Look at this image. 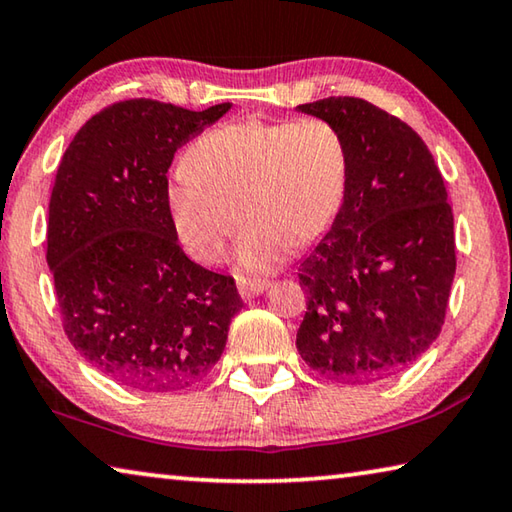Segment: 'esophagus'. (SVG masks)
<instances>
[{"label": "esophagus", "mask_w": 512, "mask_h": 512, "mask_svg": "<svg viewBox=\"0 0 512 512\" xmlns=\"http://www.w3.org/2000/svg\"><path fill=\"white\" fill-rule=\"evenodd\" d=\"M266 287H268V282H264V280H253V282L239 280V296L244 300H253L259 296V293H264Z\"/></svg>", "instance_id": "1"}]
</instances>
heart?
I'll return each instance as SVG.
<instances>
[{"instance_id": "heart-1", "label": "heart", "mask_w": 512, "mask_h": 512, "mask_svg": "<svg viewBox=\"0 0 512 512\" xmlns=\"http://www.w3.org/2000/svg\"><path fill=\"white\" fill-rule=\"evenodd\" d=\"M348 178L343 137L323 119L232 121L189 146L167 210L180 244L205 266L221 262L241 214L237 271L266 275L289 246L305 248L332 228Z\"/></svg>"}]
</instances>
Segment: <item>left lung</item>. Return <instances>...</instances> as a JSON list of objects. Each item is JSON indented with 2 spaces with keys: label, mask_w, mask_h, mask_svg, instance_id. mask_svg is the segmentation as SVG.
I'll list each match as a JSON object with an SVG mask.
<instances>
[{
  "label": "left lung",
  "mask_w": 512,
  "mask_h": 512,
  "mask_svg": "<svg viewBox=\"0 0 512 512\" xmlns=\"http://www.w3.org/2000/svg\"><path fill=\"white\" fill-rule=\"evenodd\" d=\"M341 133L348 194L298 268L307 291L296 348L327 379L368 384L420 359L445 323L454 214L422 137L354 97L298 106Z\"/></svg>",
  "instance_id": "8db88e82"
}]
</instances>
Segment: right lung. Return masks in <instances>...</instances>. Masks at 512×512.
I'll list each match as a JSON object with an SVG mask.
<instances>
[{
	"label": "right lung",
	"instance_id": "1",
	"mask_svg": "<svg viewBox=\"0 0 512 512\" xmlns=\"http://www.w3.org/2000/svg\"><path fill=\"white\" fill-rule=\"evenodd\" d=\"M230 108L119 101L94 115L60 160L47 264L65 334L92 368L135 391L201 381L244 307L232 277L183 253L167 210L173 153Z\"/></svg>",
	"mask_w": 512,
	"mask_h": 512
}]
</instances>
